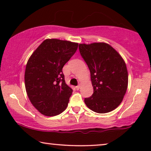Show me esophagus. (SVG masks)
Returning a JSON list of instances; mask_svg holds the SVG:
<instances>
[{"instance_id":"esophagus-1","label":"esophagus","mask_w":151,"mask_h":151,"mask_svg":"<svg viewBox=\"0 0 151 151\" xmlns=\"http://www.w3.org/2000/svg\"><path fill=\"white\" fill-rule=\"evenodd\" d=\"M80 86H80V84H79V85H78V86H76V90H79L80 88Z\"/></svg>"}]
</instances>
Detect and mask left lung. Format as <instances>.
I'll return each mask as SVG.
<instances>
[{
  "mask_svg": "<svg viewBox=\"0 0 151 151\" xmlns=\"http://www.w3.org/2000/svg\"><path fill=\"white\" fill-rule=\"evenodd\" d=\"M79 50L90 70L93 87V93L84 99V102L94 112L112 111L120 104L127 92L129 78L125 62L104 42L80 44Z\"/></svg>",
  "mask_w": 151,
  "mask_h": 151,
  "instance_id": "obj_1",
  "label": "left lung"
}]
</instances>
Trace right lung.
Masks as SVG:
<instances>
[{
	"label": "right lung",
	"instance_id": "1",
	"mask_svg": "<svg viewBox=\"0 0 151 151\" xmlns=\"http://www.w3.org/2000/svg\"><path fill=\"white\" fill-rule=\"evenodd\" d=\"M78 43L46 39L28 60L24 84L35 108L46 116H55L67 109L72 90L65 83L64 65L76 53Z\"/></svg>",
	"mask_w": 151,
	"mask_h": 151
}]
</instances>
